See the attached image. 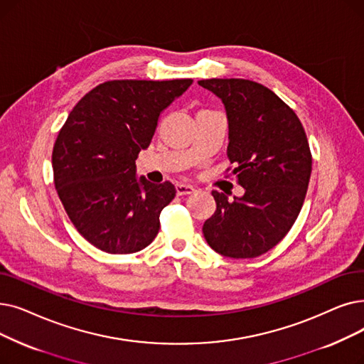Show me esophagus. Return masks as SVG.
<instances>
[{
    "instance_id": "esophagus-1",
    "label": "esophagus",
    "mask_w": 364,
    "mask_h": 364,
    "mask_svg": "<svg viewBox=\"0 0 364 364\" xmlns=\"http://www.w3.org/2000/svg\"><path fill=\"white\" fill-rule=\"evenodd\" d=\"M176 188H177V195H178V196L192 195V193H195V191H196V188H195L193 186L184 184V183H178V184L176 186Z\"/></svg>"
}]
</instances>
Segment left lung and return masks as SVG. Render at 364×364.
<instances>
[{"label":"left lung","instance_id":"8db88e82","mask_svg":"<svg viewBox=\"0 0 364 364\" xmlns=\"http://www.w3.org/2000/svg\"><path fill=\"white\" fill-rule=\"evenodd\" d=\"M198 83L225 104L228 157L245 188L233 200L213 191L217 208L203 223V236L221 256H262L289 233L302 210L312 171L305 129L293 109L260 83L244 78Z\"/></svg>","mask_w":364,"mask_h":364}]
</instances>
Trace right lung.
Returning <instances> with one entry per match:
<instances>
[{
    "label": "right lung",
    "instance_id": "right-lung-1",
    "mask_svg": "<svg viewBox=\"0 0 364 364\" xmlns=\"http://www.w3.org/2000/svg\"><path fill=\"white\" fill-rule=\"evenodd\" d=\"M193 83L112 80L75 104L53 146V180L74 228L109 255L146 248L176 187L135 176V161L150 146L161 113Z\"/></svg>",
    "mask_w": 364,
    "mask_h": 364
}]
</instances>
